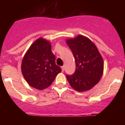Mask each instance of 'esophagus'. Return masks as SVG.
<instances>
[{
  "instance_id": "obj_1",
  "label": "esophagus",
  "mask_w": 125,
  "mask_h": 125,
  "mask_svg": "<svg viewBox=\"0 0 125 125\" xmlns=\"http://www.w3.org/2000/svg\"><path fill=\"white\" fill-rule=\"evenodd\" d=\"M61 69H62V71L63 72L64 70V66H62V67H61Z\"/></svg>"
}]
</instances>
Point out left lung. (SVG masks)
Listing matches in <instances>:
<instances>
[{
  "label": "left lung",
  "instance_id": "1",
  "mask_svg": "<svg viewBox=\"0 0 125 125\" xmlns=\"http://www.w3.org/2000/svg\"><path fill=\"white\" fill-rule=\"evenodd\" d=\"M66 42L72 51L76 62L74 73L66 75L68 82L76 91H88L98 83L102 77V56L96 45L83 35L68 39Z\"/></svg>",
  "mask_w": 125,
  "mask_h": 125
}]
</instances>
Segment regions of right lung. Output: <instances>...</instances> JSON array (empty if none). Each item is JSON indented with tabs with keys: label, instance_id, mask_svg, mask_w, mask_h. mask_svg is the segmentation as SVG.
<instances>
[{
	"label": "right lung",
	"instance_id": "1",
	"mask_svg": "<svg viewBox=\"0 0 125 125\" xmlns=\"http://www.w3.org/2000/svg\"><path fill=\"white\" fill-rule=\"evenodd\" d=\"M55 61L51 42L39 37L30 46L22 61L21 71L24 79L31 86L39 90L48 88L61 72Z\"/></svg>",
	"mask_w": 125,
	"mask_h": 125
}]
</instances>
